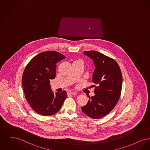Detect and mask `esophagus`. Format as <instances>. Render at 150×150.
<instances>
[{"mask_svg":"<svg viewBox=\"0 0 150 150\" xmlns=\"http://www.w3.org/2000/svg\"><path fill=\"white\" fill-rule=\"evenodd\" d=\"M68 94L69 95H75L76 93L75 92H71V91H69L68 92Z\"/></svg>","mask_w":150,"mask_h":150,"instance_id":"obj_1","label":"esophagus"}]
</instances>
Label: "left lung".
Segmentation results:
<instances>
[{
	"mask_svg": "<svg viewBox=\"0 0 150 150\" xmlns=\"http://www.w3.org/2000/svg\"><path fill=\"white\" fill-rule=\"evenodd\" d=\"M84 54L92 59L95 69L92 81L96 85L95 96L89 97L88 103L81 108L83 112L91 118L99 119L110 113L121 96L122 75L118 63L96 51H86Z\"/></svg>",
	"mask_w": 150,
	"mask_h": 150,
	"instance_id": "8db88e82",
	"label": "left lung"
}]
</instances>
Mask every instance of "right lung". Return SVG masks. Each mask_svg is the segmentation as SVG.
I'll list each match as a JSON object with an SVG mask.
<instances>
[{
    "mask_svg": "<svg viewBox=\"0 0 150 150\" xmlns=\"http://www.w3.org/2000/svg\"><path fill=\"white\" fill-rule=\"evenodd\" d=\"M66 57L57 52L40 53L28 63L22 77V86L27 102L33 110L42 115H51L61 108L67 97L65 91L54 94L50 80L56 76L57 63Z\"/></svg>",
    "mask_w": 150,
    "mask_h": 150,
    "instance_id": "obj_1",
    "label": "right lung"
}]
</instances>
